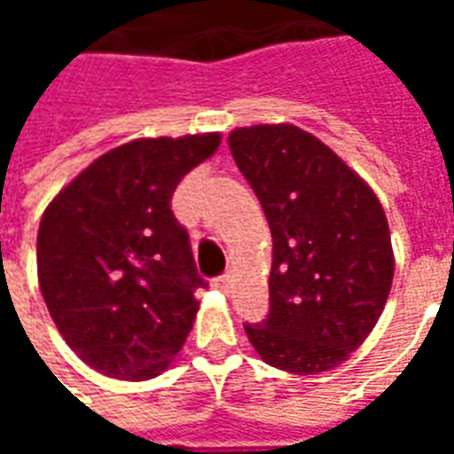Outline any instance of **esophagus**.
I'll use <instances>...</instances> for the list:
<instances>
[{
  "label": "esophagus",
  "instance_id": "obj_1",
  "mask_svg": "<svg viewBox=\"0 0 454 454\" xmlns=\"http://www.w3.org/2000/svg\"><path fill=\"white\" fill-rule=\"evenodd\" d=\"M231 282H233V275H231V272H226V275H221L214 279V286H216V289H221V292H228Z\"/></svg>",
  "mask_w": 454,
  "mask_h": 454
}]
</instances>
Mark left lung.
Listing matches in <instances>:
<instances>
[{"mask_svg":"<svg viewBox=\"0 0 454 454\" xmlns=\"http://www.w3.org/2000/svg\"><path fill=\"white\" fill-rule=\"evenodd\" d=\"M228 148L272 231L270 311L243 324L247 338L277 370H333L372 333L389 296L394 253L380 199L292 123L236 129Z\"/></svg>","mask_w":454,"mask_h":454,"instance_id":"8db88e82","label":"left lung"}]
</instances>
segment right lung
I'll return each instance as SVG.
<instances>
[{
  "label": "right lung",
  "instance_id": "obj_1",
  "mask_svg": "<svg viewBox=\"0 0 454 454\" xmlns=\"http://www.w3.org/2000/svg\"><path fill=\"white\" fill-rule=\"evenodd\" d=\"M221 136L140 138L109 150L48 204L38 285L65 342L92 370L143 381L168 370L207 286L172 214L179 179Z\"/></svg>",
  "mask_w": 454,
  "mask_h": 454
}]
</instances>
